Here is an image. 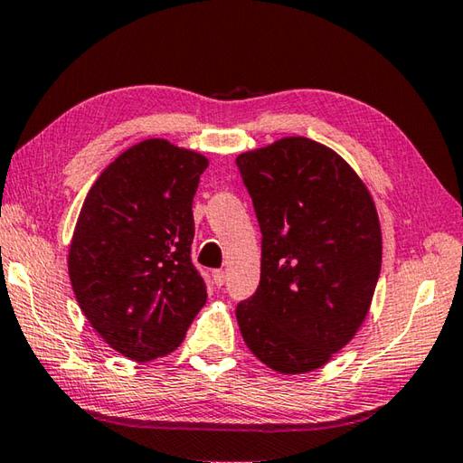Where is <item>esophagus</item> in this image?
<instances>
[{"mask_svg": "<svg viewBox=\"0 0 463 463\" xmlns=\"http://www.w3.org/2000/svg\"><path fill=\"white\" fill-rule=\"evenodd\" d=\"M213 279L218 288H222V285L226 283V271H222V269H216V271H213Z\"/></svg>", "mask_w": 463, "mask_h": 463, "instance_id": "obj_1", "label": "esophagus"}]
</instances>
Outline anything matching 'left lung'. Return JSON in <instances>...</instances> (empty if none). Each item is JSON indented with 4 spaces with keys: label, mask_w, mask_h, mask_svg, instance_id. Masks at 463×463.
Instances as JSON below:
<instances>
[{
    "label": "left lung",
    "mask_w": 463,
    "mask_h": 463,
    "mask_svg": "<svg viewBox=\"0 0 463 463\" xmlns=\"http://www.w3.org/2000/svg\"><path fill=\"white\" fill-rule=\"evenodd\" d=\"M260 226V281L237 306L249 350L281 374L330 363L366 319L383 237L366 184L334 149L283 137L237 157Z\"/></svg>",
    "instance_id": "left-lung-1"
}]
</instances>
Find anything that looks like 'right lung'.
<instances>
[{"label": "right lung", "mask_w": 463, "mask_h": 463, "mask_svg": "<svg viewBox=\"0 0 463 463\" xmlns=\"http://www.w3.org/2000/svg\"><path fill=\"white\" fill-rule=\"evenodd\" d=\"M206 167L198 151L146 139L115 157L82 203L69 249L74 298L100 338L137 363L178 348L206 304L190 259Z\"/></svg>", "instance_id": "1"}]
</instances>
